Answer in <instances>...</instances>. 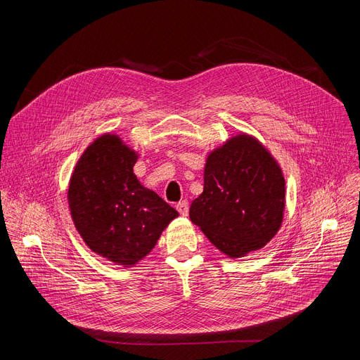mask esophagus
I'll use <instances>...</instances> for the list:
<instances>
[{"instance_id": "obj_1", "label": "esophagus", "mask_w": 360, "mask_h": 360, "mask_svg": "<svg viewBox=\"0 0 360 360\" xmlns=\"http://www.w3.org/2000/svg\"><path fill=\"white\" fill-rule=\"evenodd\" d=\"M176 210L178 212L182 215V217H188V212H189V203L188 200H181L176 203Z\"/></svg>"}]
</instances>
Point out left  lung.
<instances>
[{
  "mask_svg": "<svg viewBox=\"0 0 360 360\" xmlns=\"http://www.w3.org/2000/svg\"><path fill=\"white\" fill-rule=\"evenodd\" d=\"M285 178L256 138L239 134L214 149L203 169V192L192 200L191 221L229 258L264 248L279 231Z\"/></svg>",
  "mask_w": 360,
  "mask_h": 360,
  "instance_id": "1",
  "label": "left lung"
}]
</instances>
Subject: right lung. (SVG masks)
Here are the masks:
<instances>
[{
    "instance_id": "add662e5",
    "label": "right lung",
    "mask_w": 360,
    "mask_h": 360,
    "mask_svg": "<svg viewBox=\"0 0 360 360\" xmlns=\"http://www.w3.org/2000/svg\"><path fill=\"white\" fill-rule=\"evenodd\" d=\"M138 153L118 135L96 138L75 165L68 188L74 225L102 258L134 266L153 249L178 212L134 174Z\"/></svg>"
}]
</instances>
